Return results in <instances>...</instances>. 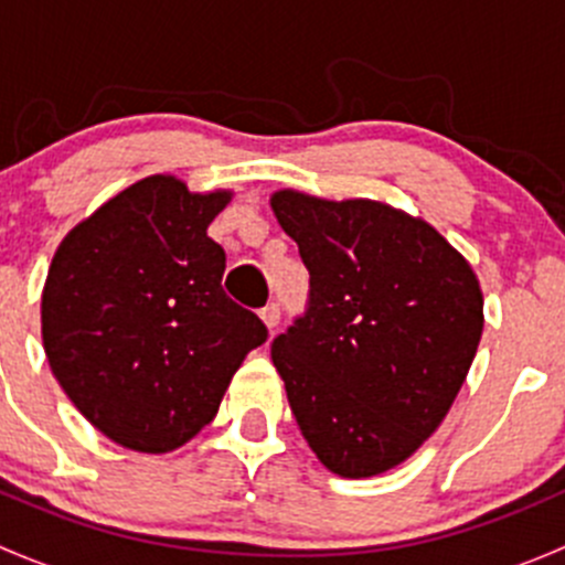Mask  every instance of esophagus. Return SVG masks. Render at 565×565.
<instances>
[{
  "label": "esophagus",
  "mask_w": 565,
  "mask_h": 565,
  "mask_svg": "<svg viewBox=\"0 0 565 565\" xmlns=\"http://www.w3.org/2000/svg\"><path fill=\"white\" fill-rule=\"evenodd\" d=\"M259 317H262V322L267 324V330H276L278 328V322H281V306L278 303H270V306H265V309L259 311Z\"/></svg>",
  "instance_id": "1"
}]
</instances>
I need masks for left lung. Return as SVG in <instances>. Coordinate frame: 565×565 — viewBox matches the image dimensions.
I'll return each mask as SVG.
<instances>
[{"label": "left lung", "mask_w": 565, "mask_h": 565, "mask_svg": "<svg viewBox=\"0 0 565 565\" xmlns=\"http://www.w3.org/2000/svg\"><path fill=\"white\" fill-rule=\"evenodd\" d=\"M309 267V309L270 347L306 443L330 472L413 457L451 409L483 330L470 262L424 218L374 199L270 196Z\"/></svg>", "instance_id": "left-lung-1"}]
</instances>
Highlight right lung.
<instances>
[{"mask_svg":"<svg viewBox=\"0 0 565 565\" xmlns=\"http://www.w3.org/2000/svg\"><path fill=\"white\" fill-rule=\"evenodd\" d=\"M232 191L134 182L73 226L40 303L43 350L78 413L117 446L169 454L215 418L267 328L226 298L207 226Z\"/></svg>","mask_w":565,"mask_h":565,"instance_id":"1","label":"right lung"}]
</instances>
